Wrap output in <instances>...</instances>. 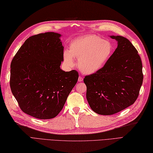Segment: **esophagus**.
Returning a JSON list of instances; mask_svg holds the SVG:
<instances>
[{
    "label": "esophagus",
    "instance_id": "1",
    "mask_svg": "<svg viewBox=\"0 0 153 153\" xmlns=\"http://www.w3.org/2000/svg\"><path fill=\"white\" fill-rule=\"evenodd\" d=\"M83 77H82V76H79V82H82L83 81Z\"/></svg>",
    "mask_w": 153,
    "mask_h": 153
}]
</instances>
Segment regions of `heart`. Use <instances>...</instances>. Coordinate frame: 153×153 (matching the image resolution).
<instances>
[{
	"label": "heart",
	"instance_id": "heart-1",
	"mask_svg": "<svg viewBox=\"0 0 153 153\" xmlns=\"http://www.w3.org/2000/svg\"><path fill=\"white\" fill-rule=\"evenodd\" d=\"M113 51L109 42L95 35H86L73 40L69 51L64 53V61L68 67L75 65L74 58L79 59V68L85 74L95 73L101 69Z\"/></svg>",
	"mask_w": 153,
	"mask_h": 153
}]
</instances>
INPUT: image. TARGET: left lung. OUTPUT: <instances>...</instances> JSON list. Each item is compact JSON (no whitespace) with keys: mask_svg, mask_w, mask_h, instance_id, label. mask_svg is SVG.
<instances>
[{"mask_svg":"<svg viewBox=\"0 0 153 153\" xmlns=\"http://www.w3.org/2000/svg\"><path fill=\"white\" fill-rule=\"evenodd\" d=\"M117 47L102 68L84 77L86 98L95 113L109 115L133 105L143 83L142 63L128 39L111 36Z\"/></svg>","mask_w":153,"mask_h":153,"instance_id":"1","label":"left lung"}]
</instances>
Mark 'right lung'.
Segmentation results:
<instances>
[{
  "label": "right lung",
  "mask_w": 153,
  "mask_h": 153,
  "mask_svg": "<svg viewBox=\"0 0 153 153\" xmlns=\"http://www.w3.org/2000/svg\"><path fill=\"white\" fill-rule=\"evenodd\" d=\"M60 36L45 32L30 37L11 63L10 84L19 106L40 120L60 112L79 79L76 70L65 72L59 68L64 59Z\"/></svg>",
  "instance_id": "add662e5"
}]
</instances>
